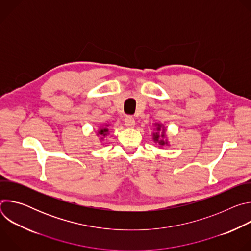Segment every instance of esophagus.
<instances>
[{
	"label": "esophagus",
	"mask_w": 251,
	"mask_h": 251,
	"mask_svg": "<svg viewBox=\"0 0 251 251\" xmlns=\"http://www.w3.org/2000/svg\"><path fill=\"white\" fill-rule=\"evenodd\" d=\"M124 122H125V125L128 127V128H133L135 126V119L131 116H127L125 119H124Z\"/></svg>",
	"instance_id": "esophagus-1"
}]
</instances>
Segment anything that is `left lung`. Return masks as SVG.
Returning <instances> with one entry per match:
<instances>
[{
  "label": "left lung",
  "instance_id": "8db88e82",
  "mask_svg": "<svg viewBox=\"0 0 251 251\" xmlns=\"http://www.w3.org/2000/svg\"><path fill=\"white\" fill-rule=\"evenodd\" d=\"M155 128H156V131L153 133L154 142L158 143L160 146L169 145L168 140L165 139V137H166V128L163 126V124L155 123ZM160 130L161 131V133H159Z\"/></svg>",
  "mask_w": 251,
  "mask_h": 251
}]
</instances>
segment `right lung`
I'll return each instance as SVG.
<instances>
[{"instance_id": "obj_1", "label": "right lung", "mask_w": 251, "mask_h": 251, "mask_svg": "<svg viewBox=\"0 0 251 251\" xmlns=\"http://www.w3.org/2000/svg\"><path fill=\"white\" fill-rule=\"evenodd\" d=\"M108 126H109L108 124H105V127H104V126H102V127H100V129L97 131V135L102 136V137H101V139H103L104 137H106V136H107V134H108V131H109Z\"/></svg>"}]
</instances>
